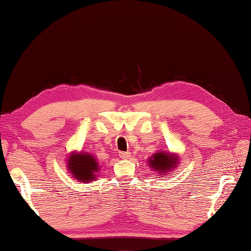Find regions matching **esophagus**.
Instances as JSON below:
<instances>
[{
	"mask_svg": "<svg viewBox=\"0 0 251 251\" xmlns=\"http://www.w3.org/2000/svg\"><path fill=\"white\" fill-rule=\"evenodd\" d=\"M119 156H120L121 159H123V160H126V159H130L131 153H129V152H120V153H119Z\"/></svg>",
	"mask_w": 251,
	"mask_h": 251,
	"instance_id": "34e87169",
	"label": "esophagus"
}]
</instances>
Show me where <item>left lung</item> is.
I'll return each mask as SVG.
<instances>
[{"label": "left lung", "mask_w": 251, "mask_h": 251, "mask_svg": "<svg viewBox=\"0 0 251 251\" xmlns=\"http://www.w3.org/2000/svg\"><path fill=\"white\" fill-rule=\"evenodd\" d=\"M150 168L156 171V173L165 175L170 171H172L178 163L177 155L172 154L170 152H157L153 154L148 161Z\"/></svg>", "instance_id": "8db88e82"}]
</instances>
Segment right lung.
Returning a JSON list of instances; mask_svg holds the SVG:
<instances>
[{"mask_svg":"<svg viewBox=\"0 0 251 251\" xmlns=\"http://www.w3.org/2000/svg\"><path fill=\"white\" fill-rule=\"evenodd\" d=\"M67 168L75 178L82 183L95 181L99 163L89 153L73 152L67 160Z\"/></svg>","mask_w":251,"mask_h":251,"instance_id":"obj_1","label":"right lung"}]
</instances>
